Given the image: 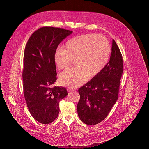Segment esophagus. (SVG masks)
Returning <instances> with one entry per match:
<instances>
[{"label":"esophagus","instance_id":"34e87169","mask_svg":"<svg viewBox=\"0 0 149 149\" xmlns=\"http://www.w3.org/2000/svg\"><path fill=\"white\" fill-rule=\"evenodd\" d=\"M73 88H70V87H68V88H67V91H68V92H70V91H73Z\"/></svg>","mask_w":149,"mask_h":149}]
</instances>
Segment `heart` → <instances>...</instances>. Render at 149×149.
Listing matches in <instances>:
<instances>
[{
	"mask_svg": "<svg viewBox=\"0 0 149 149\" xmlns=\"http://www.w3.org/2000/svg\"><path fill=\"white\" fill-rule=\"evenodd\" d=\"M110 53V43L103 36L88 33L70 39L65 48H59L54 54L58 69L67 68L75 59L76 67L61 73V83L75 87L81 85L87 76L92 78L97 75L108 63Z\"/></svg>",
	"mask_w": 149,
	"mask_h": 149,
	"instance_id": "1",
	"label": "heart"
}]
</instances>
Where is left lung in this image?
Masks as SVG:
<instances>
[{
	"instance_id": "obj_1",
	"label": "left lung",
	"mask_w": 149,
	"mask_h": 149,
	"mask_svg": "<svg viewBox=\"0 0 149 149\" xmlns=\"http://www.w3.org/2000/svg\"><path fill=\"white\" fill-rule=\"evenodd\" d=\"M110 61L101 72L78 90L77 105L79 118L88 125H95L108 116L118 100L123 60L120 51L112 40Z\"/></svg>"
}]
</instances>
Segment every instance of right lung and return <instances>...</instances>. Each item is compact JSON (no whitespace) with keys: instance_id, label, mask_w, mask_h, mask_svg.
<instances>
[{"instance_id":"obj_1","label":"right lung","mask_w":149,"mask_h":149,"mask_svg":"<svg viewBox=\"0 0 149 149\" xmlns=\"http://www.w3.org/2000/svg\"><path fill=\"white\" fill-rule=\"evenodd\" d=\"M72 32L45 26L34 32L26 45L23 93L30 114L41 124H50L57 118L59 102L68 94L65 87H52L57 79L54 55L61 42Z\"/></svg>"}]
</instances>
